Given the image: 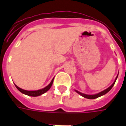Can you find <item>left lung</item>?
Segmentation results:
<instances>
[{
  "instance_id": "left-lung-1",
  "label": "left lung",
  "mask_w": 126,
  "mask_h": 126,
  "mask_svg": "<svg viewBox=\"0 0 126 126\" xmlns=\"http://www.w3.org/2000/svg\"><path fill=\"white\" fill-rule=\"evenodd\" d=\"M117 76H118V75H117ZM117 78H115V82L113 83V84L111 85V86H109V87L108 88H107L106 90H103V91H102V92H100V93H98V94H94V95H88V94H82V93H79V92H78V91H77V90H76L77 93H78L79 94H80L81 96H82L84 98H89V99H94V98H96L99 97V96H103V95L105 94L106 93H107L109 91V90H111V88H113V86H114V84H115V81H116L117 78Z\"/></svg>"
}]
</instances>
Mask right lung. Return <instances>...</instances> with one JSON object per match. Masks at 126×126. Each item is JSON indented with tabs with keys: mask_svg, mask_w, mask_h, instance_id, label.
<instances>
[{
	"mask_svg": "<svg viewBox=\"0 0 126 126\" xmlns=\"http://www.w3.org/2000/svg\"><path fill=\"white\" fill-rule=\"evenodd\" d=\"M53 79H54V78L52 79L51 82H50L49 84L47 86V87H45L44 88H43V89H41V90H35V91H28V90H23V89H21V88H19L18 86H17L16 85H15V86H16V88H17L18 90L20 91L21 93H23V94H24L28 95V96H40V95L44 94V93H45L46 92H47L48 90H49L52 84Z\"/></svg>",
	"mask_w": 126,
	"mask_h": 126,
	"instance_id": "right-lung-1",
	"label": "right lung"
}]
</instances>
